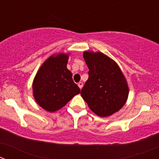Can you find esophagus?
Wrapping results in <instances>:
<instances>
[{"mask_svg": "<svg viewBox=\"0 0 159 159\" xmlns=\"http://www.w3.org/2000/svg\"><path fill=\"white\" fill-rule=\"evenodd\" d=\"M78 86H79V88H83V86H84V83L83 82H79L78 83Z\"/></svg>", "mask_w": 159, "mask_h": 159, "instance_id": "34e87169", "label": "esophagus"}]
</instances>
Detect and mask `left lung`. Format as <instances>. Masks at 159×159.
Returning <instances> with one entry per match:
<instances>
[{
	"label": "left lung",
	"mask_w": 159,
	"mask_h": 159,
	"mask_svg": "<svg viewBox=\"0 0 159 159\" xmlns=\"http://www.w3.org/2000/svg\"><path fill=\"white\" fill-rule=\"evenodd\" d=\"M83 56L89 77L81 90V96L95 115L102 118L111 116L127 102V80L117 63L104 53L85 51Z\"/></svg>",
	"instance_id": "8db88e82"
}]
</instances>
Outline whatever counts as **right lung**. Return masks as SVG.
Listing matches in <instances>:
<instances>
[{
  "label": "right lung",
  "mask_w": 159,
  "mask_h": 159,
  "mask_svg": "<svg viewBox=\"0 0 159 159\" xmlns=\"http://www.w3.org/2000/svg\"><path fill=\"white\" fill-rule=\"evenodd\" d=\"M69 53L52 55L42 64L32 82V94L38 105L48 112L65 106L80 89L67 68Z\"/></svg>",
  "instance_id": "1"
}]
</instances>
